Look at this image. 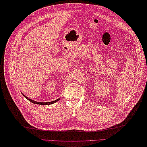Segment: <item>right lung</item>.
<instances>
[{"label":"right lung","instance_id":"right-lung-1","mask_svg":"<svg viewBox=\"0 0 147 147\" xmlns=\"http://www.w3.org/2000/svg\"><path fill=\"white\" fill-rule=\"evenodd\" d=\"M22 94H23V93H22ZM23 95L24 96V97H25L26 99H28V100L30 101V102H32V103H33V104H39V105H51V104H54V103H55V102H57V101H59V99L60 98H58V99H57V100H54V101H52V102H36V101H34V100H32V99H30V98H28L27 96H26L25 95H24V94H23Z\"/></svg>","mask_w":147,"mask_h":147}]
</instances>
